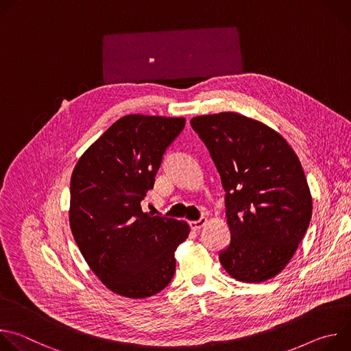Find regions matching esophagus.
<instances>
[{"label":"esophagus","instance_id":"obj_1","mask_svg":"<svg viewBox=\"0 0 351 351\" xmlns=\"http://www.w3.org/2000/svg\"><path fill=\"white\" fill-rule=\"evenodd\" d=\"M206 222H207L206 218H199L197 221H191L189 225H190L191 230H198V229H202L206 225Z\"/></svg>","mask_w":351,"mask_h":351}]
</instances>
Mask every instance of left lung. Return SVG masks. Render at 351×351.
Returning <instances> with one entry per match:
<instances>
[{"instance_id": "obj_1", "label": "left lung", "mask_w": 351, "mask_h": 351, "mask_svg": "<svg viewBox=\"0 0 351 351\" xmlns=\"http://www.w3.org/2000/svg\"><path fill=\"white\" fill-rule=\"evenodd\" d=\"M225 190L230 243L219 253L226 272L260 283L278 275L303 240L313 215L307 179L287 141L234 112L195 117Z\"/></svg>"}]
</instances>
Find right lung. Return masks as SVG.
I'll list each match as a JSON object with an SVG mask.
<instances>
[{
    "label": "right lung",
    "mask_w": 351,
    "mask_h": 351,
    "mask_svg": "<svg viewBox=\"0 0 351 351\" xmlns=\"http://www.w3.org/2000/svg\"><path fill=\"white\" fill-rule=\"evenodd\" d=\"M184 118L128 115L77 161L71 178L69 223L91 271L110 290L145 298L173 278L175 250L189 225L141 211L167 148Z\"/></svg>",
    "instance_id": "right-lung-1"
}]
</instances>
